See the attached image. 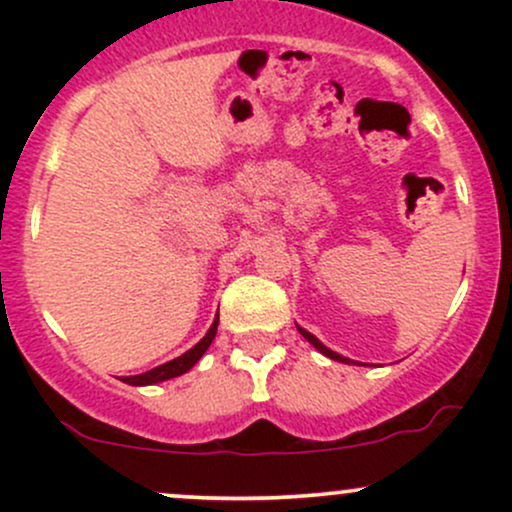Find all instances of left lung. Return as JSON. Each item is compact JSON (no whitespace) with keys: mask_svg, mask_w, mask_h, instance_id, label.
I'll return each instance as SVG.
<instances>
[{"mask_svg":"<svg viewBox=\"0 0 512 512\" xmlns=\"http://www.w3.org/2000/svg\"><path fill=\"white\" fill-rule=\"evenodd\" d=\"M298 332H301V334H303V337H305V339H308V342H310V344H313L317 351H322V354H325V356H330V358H334V361H342V363H349V358L339 356V354H337V351L327 349V346H325V344H322V342H320V339H315V337H313V334H310V332H305V330H303V327H298Z\"/></svg>","mask_w":512,"mask_h":512,"instance_id":"obj_1","label":"left lung"}]
</instances>
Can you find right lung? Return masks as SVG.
<instances>
[{
    "mask_svg": "<svg viewBox=\"0 0 512 512\" xmlns=\"http://www.w3.org/2000/svg\"><path fill=\"white\" fill-rule=\"evenodd\" d=\"M216 325H219V317H216L214 325L209 327L207 337H204L197 346H192L190 351H185V354H182V356L173 358V361H168V363H163V366H156V368L146 370V373H142V375H127V378H122V380H125L127 385H154V383H161V380L178 378V375L187 373V370L195 366L199 358L204 356V351L209 349V344L214 342Z\"/></svg>",
    "mask_w": 512,
    "mask_h": 512,
    "instance_id": "obj_1",
    "label": "right lung"
}]
</instances>
